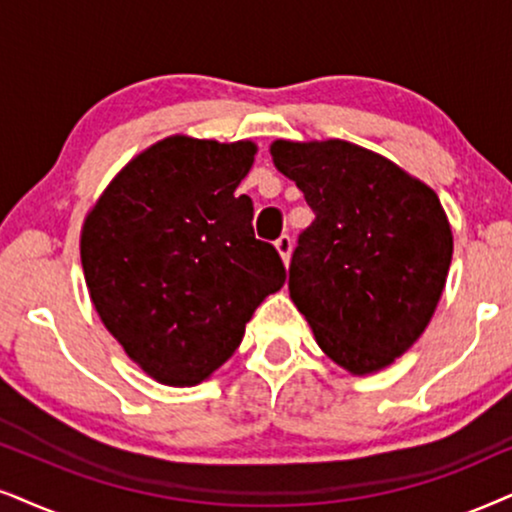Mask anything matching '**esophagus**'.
Here are the masks:
<instances>
[{"label":"esophagus","instance_id":"34e87169","mask_svg":"<svg viewBox=\"0 0 512 512\" xmlns=\"http://www.w3.org/2000/svg\"><path fill=\"white\" fill-rule=\"evenodd\" d=\"M274 245H276V252H278V255H281L283 264H288V260H290V252H293V238H290V236H281Z\"/></svg>","mask_w":512,"mask_h":512}]
</instances>
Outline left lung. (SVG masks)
<instances>
[{"label": "left lung", "mask_w": 512, "mask_h": 512, "mask_svg": "<svg viewBox=\"0 0 512 512\" xmlns=\"http://www.w3.org/2000/svg\"><path fill=\"white\" fill-rule=\"evenodd\" d=\"M316 219L288 269L316 345L352 375L378 373L435 314L454 236L437 193L385 155L342 139L269 146Z\"/></svg>", "instance_id": "1"}]
</instances>
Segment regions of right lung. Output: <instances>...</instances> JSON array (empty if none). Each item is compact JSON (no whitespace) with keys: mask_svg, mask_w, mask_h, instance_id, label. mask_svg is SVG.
I'll list each match as a JSON object with an SVG mask.
<instances>
[{"mask_svg":"<svg viewBox=\"0 0 512 512\" xmlns=\"http://www.w3.org/2000/svg\"><path fill=\"white\" fill-rule=\"evenodd\" d=\"M255 153L248 139L172 134L134 155L84 217L96 314L160 385L208 380L286 281L274 245L252 234V200L236 196Z\"/></svg>","mask_w":512,"mask_h":512,"instance_id":"1","label":"right lung"}]
</instances>
